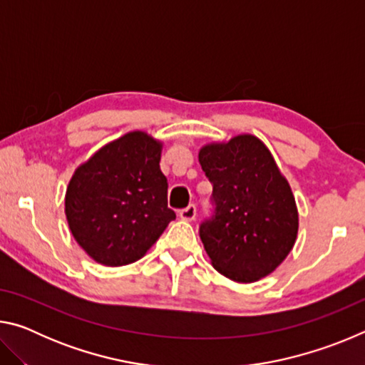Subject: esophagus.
Returning <instances> with one entry per match:
<instances>
[{
	"mask_svg": "<svg viewBox=\"0 0 365 365\" xmlns=\"http://www.w3.org/2000/svg\"><path fill=\"white\" fill-rule=\"evenodd\" d=\"M178 215H180V219H183V220H188V222L195 220V217H196V206L195 205H190V206H187L185 209H180V211H178Z\"/></svg>",
	"mask_w": 365,
	"mask_h": 365,
	"instance_id": "34e87169",
	"label": "esophagus"
}]
</instances>
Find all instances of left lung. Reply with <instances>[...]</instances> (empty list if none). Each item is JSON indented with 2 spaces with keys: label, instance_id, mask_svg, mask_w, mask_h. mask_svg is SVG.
Segmentation results:
<instances>
[{
  "label": "left lung",
  "instance_id": "obj_1",
  "mask_svg": "<svg viewBox=\"0 0 365 365\" xmlns=\"http://www.w3.org/2000/svg\"><path fill=\"white\" fill-rule=\"evenodd\" d=\"M212 183V214L200 237L215 270L251 283L283 262L298 235V209L285 177L261 140L238 135L200 151Z\"/></svg>",
  "mask_w": 365,
  "mask_h": 365
}]
</instances>
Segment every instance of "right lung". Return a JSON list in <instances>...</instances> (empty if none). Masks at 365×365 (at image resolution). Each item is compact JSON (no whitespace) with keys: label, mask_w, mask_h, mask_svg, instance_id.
<instances>
[{"label":"right lung","mask_w":365,"mask_h":365,"mask_svg":"<svg viewBox=\"0 0 365 365\" xmlns=\"http://www.w3.org/2000/svg\"><path fill=\"white\" fill-rule=\"evenodd\" d=\"M159 160V141L130 132L76 170L66 193L67 222L96 262L119 267L138 261L175 219Z\"/></svg>","instance_id":"right-lung-1"}]
</instances>
